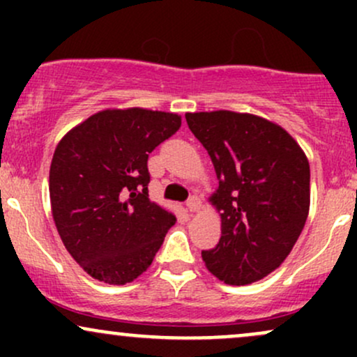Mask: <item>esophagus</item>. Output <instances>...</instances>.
Returning <instances> with one entry per match:
<instances>
[{
    "label": "esophagus",
    "instance_id": "obj_1",
    "mask_svg": "<svg viewBox=\"0 0 357 357\" xmlns=\"http://www.w3.org/2000/svg\"><path fill=\"white\" fill-rule=\"evenodd\" d=\"M202 206H203V202H202V198H198V196H191V198L188 199V203H186V208L191 213L199 211V210H202Z\"/></svg>",
    "mask_w": 357,
    "mask_h": 357
}]
</instances>
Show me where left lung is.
<instances>
[{
	"instance_id": "1",
	"label": "left lung",
	"mask_w": 357,
	"mask_h": 357,
	"mask_svg": "<svg viewBox=\"0 0 357 357\" xmlns=\"http://www.w3.org/2000/svg\"><path fill=\"white\" fill-rule=\"evenodd\" d=\"M188 127L210 154L218 190L210 202L221 238L203 250L206 268L228 285H247L282 265L309 215L310 167L285 129L253 114L188 112Z\"/></svg>"
}]
</instances>
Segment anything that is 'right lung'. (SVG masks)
Wrapping results in <instances>:
<instances>
[{
    "instance_id": "add662e5",
    "label": "right lung",
    "mask_w": 357,
    "mask_h": 357,
    "mask_svg": "<svg viewBox=\"0 0 357 357\" xmlns=\"http://www.w3.org/2000/svg\"><path fill=\"white\" fill-rule=\"evenodd\" d=\"M181 127L178 114L107 109L73 127L50 166L52 215L73 260L109 285L153 264L173 213L149 199L147 158Z\"/></svg>"
}]
</instances>
